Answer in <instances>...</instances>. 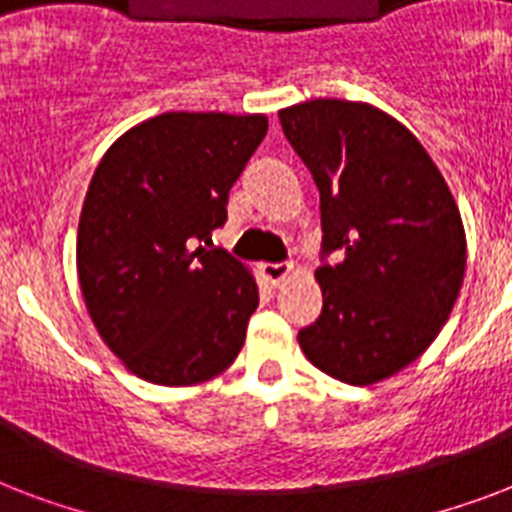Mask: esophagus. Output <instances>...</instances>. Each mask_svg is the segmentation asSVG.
I'll list each match as a JSON object with an SVG mask.
<instances>
[{"label": "esophagus", "mask_w": 512, "mask_h": 512, "mask_svg": "<svg viewBox=\"0 0 512 512\" xmlns=\"http://www.w3.org/2000/svg\"><path fill=\"white\" fill-rule=\"evenodd\" d=\"M260 271H263L265 281H271L273 287H279L281 281H287L295 271V265L292 263H263L260 265Z\"/></svg>", "instance_id": "34e87169"}]
</instances>
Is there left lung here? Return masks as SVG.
Segmentation results:
<instances>
[{"label": "left lung", "mask_w": 512, "mask_h": 512, "mask_svg": "<svg viewBox=\"0 0 512 512\" xmlns=\"http://www.w3.org/2000/svg\"><path fill=\"white\" fill-rule=\"evenodd\" d=\"M279 119L321 193L324 308L297 340L324 374L372 385L449 319L468 260L460 209L420 140L380 108L319 98Z\"/></svg>", "instance_id": "8db88e82"}]
</instances>
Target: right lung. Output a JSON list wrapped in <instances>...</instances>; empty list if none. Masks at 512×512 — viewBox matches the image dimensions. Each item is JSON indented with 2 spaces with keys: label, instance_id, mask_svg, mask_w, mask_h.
Instances as JSON below:
<instances>
[{
  "label": "right lung",
  "instance_id": "add662e5",
  "mask_svg": "<svg viewBox=\"0 0 512 512\" xmlns=\"http://www.w3.org/2000/svg\"><path fill=\"white\" fill-rule=\"evenodd\" d=\"M265 132L263 114L170 111L100 159L76 271L98 335L140 380L196 385L239 356L260 297L247 265L212 247V231Z\"/></svg>",
  "mask_w": 512,
  "mask_h": 512
}]
</instances>
